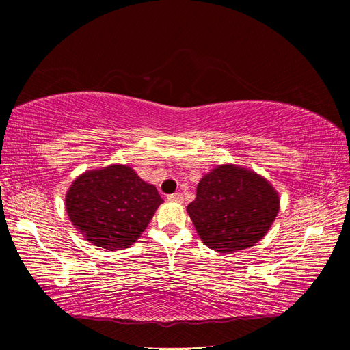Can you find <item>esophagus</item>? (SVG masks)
<instances>
[{
    "mask_svg": "<svg viewBox=\"0 0 350 350\" xmlns=\"http://www.w3.org/2000/svg\"><path fill=\"white\" fill-rule=\"evenodd\" d=\"M167 200L169 201H176V203H183V194H179V193L171 194V196H167Z\"/></svg>",
    "mask_w": 350,
    "mask_h": 350,
    "instance_id": "1",
    "label": "esophagus"
}]
</instances>
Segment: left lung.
I'll list each match as a JSON object with an SVG mask.
<instances>
[{
    "instance_id": "obj_1",
    "label": "left lung",
    "mask_w": 350,
    "mask_h": 350,
    "mask_svg": "<svg viewBox=\"0 0 350 350\" xmlns=\"http://www.w3.org/2000/svg\"><path fill=\"white\" fill-rule=\"evenodd\" d=\"M280 210L274 187L252 169L217 165L200 179L187 213L204 245L217 252L254 247L267 235Z\"/></svg>"
}]
</instances>
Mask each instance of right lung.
<instances>
[{
    "label": "right lung",
    "mask_w": 350,
    "mask_h": 350,
    "mask_svg": "<svg viewBox=\"0 0 350 350\" xmlns=\"http://www.w3.org/2000/svg\"><path fill=\"white\" fill-rule=\"evenodd\" d=\"M163 203L154 185L129 165L83 172L66 194V210L83 238L109 251L130 248Z\"/></svg>",
    "instance_id": "add662e5"
}]
</instances>
